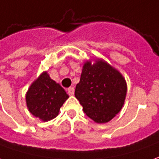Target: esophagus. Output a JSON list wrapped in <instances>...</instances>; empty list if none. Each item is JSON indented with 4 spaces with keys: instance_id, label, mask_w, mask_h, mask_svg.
I'll return each mask as SVG.
<instances>
[{
    "instance_id": "34e87169",
    "label": "esophagus",
    "mask_w": 159,
    "mask_h": 159,
    "mask_svg": "<svg viewBox=\"0 0 159 159\" xmlns=\"http://www.w3.org/2000/svg\"><path fill=\"white\" fill-rule=\"evenodd\" d=\"M74 93H75V89H74V87H70V88L68 89V94L70 96H73Z\"/></svg>"
}]
</instances>
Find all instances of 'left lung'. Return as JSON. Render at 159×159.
<instances>
[{
    "mask_svg": "<svg viewBox=\"0 0 159 159\" xmlns=\"http://www.w3.org/2000/svg\"><path fill=\"white\" fill-rule=\"evenodd\" d=\"M127 86L123 75L103 61L85 62L75 97L85 114L96 123L111 121L121 111Z\"/></svg>",
    "mask_w": 159,
    "mask_h": 159,
    "instance_id": "left-lung-1",
    "label": "left lung"
}]
</instances>
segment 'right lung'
Wrapping results in <instances>:
<instances>
[{
	"label": "right lung",
	"mask_w": 159,
	"mask_h": 159,
	"mask_svg": "<svg viewBox=\"0 0 159 159\" xmlns=\"http://www.w3.org/2000/svg\"><path fill=\"white\" fill-rule=\"evenodd\" d=\"M69 96L61 85L44 72L29 89L26 102L32 115L43 121L55 118Z\"/></svg>",
	"instance_id": "obj_1"
}]
</instances>
